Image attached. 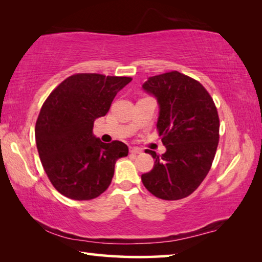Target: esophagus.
Instances as JSON below:
<instances>
[{
	"label": "esophagus",
	"mask_w": 262,
	"mask_h": 262,
	"mask_svg": "<svg viewBox=\"0 0 262 262\" xmlns=\"http://www.w3.org/2000/svg\"><path fill=\"white\" fill-rule=\"evenodd\" d=\"M129 152H130L132 155H139V154H141V150H140L139 148L132 147V148L129 149Z\"/></svg>",
	"instance_id": "obj_1"
}]
</instances>
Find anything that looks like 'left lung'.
<instances>
[{"mask_svg": "<svg viewBox=\"0 0 262 262\" xmlns=\"http://www.w3.org/2000/svg\"><path fill=\"white\" fill-rule=\"evenodd\" d=\"M143 89L157 98V130L166 151L141 177L144 187L163 200L192 194L209 172L220 139V118L205 86L179 72L149 77Z\"/></svg>", "mask_w": 262, "mask_h": 262, "instance_id": "1", "label": "left lung"}]
</instances>
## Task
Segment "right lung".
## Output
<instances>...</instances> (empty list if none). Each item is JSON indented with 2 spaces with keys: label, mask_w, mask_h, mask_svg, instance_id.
I'll list each match as a JSON object with an SVG mask.
<instances>
[{
  "label": "right lung",
  "mask_w": 262,
  "mask_h": 262,
  "mask_svg": "<svg viewBox=\"0 0 262 262\" xmlns=\"http://www.w3.org/2000/svg\"><path fill=\"white\" fill-rule=\"evenodd\" d=\"M130 81L126 76L75 74L42 104L35 122L37 149L48 179L64 196L77 201L99 196L111 185L117 159L128 155L123 142L103 143L92 128Z\"/></svg>",
  "instance_id": "obj_1"
}]
</instances>
